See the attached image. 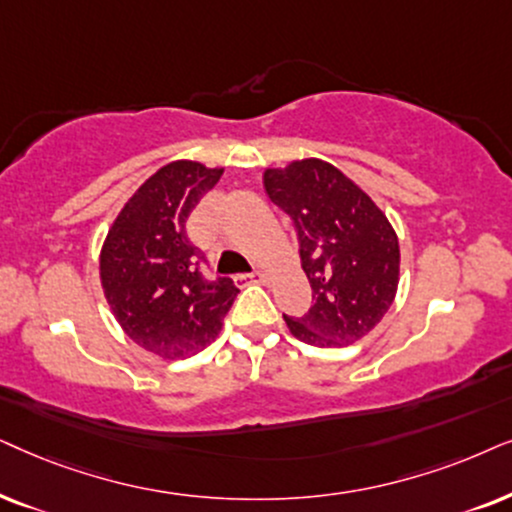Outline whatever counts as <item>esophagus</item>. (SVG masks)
<instances>
[{"label": "esophagus", "mask_w": 512, "mask_h": 512, "mask_svg": "<svg viewBox=\"0 0 512 512\" xmlns=\"http://www.w3.org/2000/svg\"><path fill=\"white\" fill-rule=\"evenodd\" d=\"M241 278H245V281H252V283H267L269 281L267 274H262V271H252V274L241 276Z\"/></svg>", "instance_id": "1"}]
</instances>
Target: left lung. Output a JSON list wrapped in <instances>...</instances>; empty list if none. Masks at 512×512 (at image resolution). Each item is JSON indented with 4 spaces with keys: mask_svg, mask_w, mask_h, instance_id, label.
<instances>
[{
    "mask_svg": "<svg viewBox=\"0 0 512 512\" xmlns=\"http://www.w3.org/2000/svg\"><path fill=\"white\" fill-rule=\"evenodd\" d=\"M274 206L295 224L311 309L283 316L299 342L342 349L384 318L398 290L400 248L386 215L363 189L320 159L264 173Z\"/></svg>",
    "mask_w": 512,
    "mask_h": 512,
    "instance_id": "8db88e82",
    "label": "left lung"
}]
</instances>
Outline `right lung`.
Instances as JSON below:
<instances>
[{"label":"right lung","mask_w":512,"mask_h":512,"mask_svg":"<svg viewBox=\"0 0 512 512\" xmlns=\"http://www.w3.org/2000/svg\"><path fill=\"white\" fill-rule=\"evenodd\" d=\"M222 168L173 161L149 177L109 229L100 281L124 332L161 358H187L217 337L238 288L203 274L187 217Z\"/></svg>","instance_id":"obj_1"}]
</instances>
